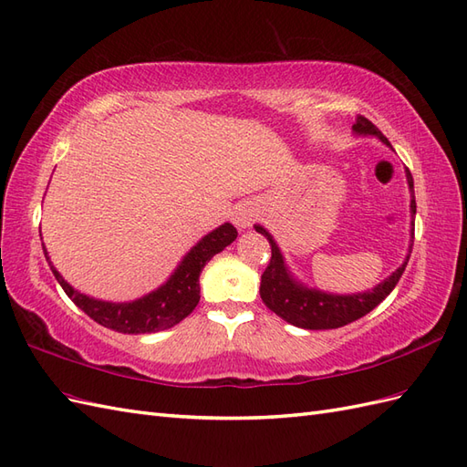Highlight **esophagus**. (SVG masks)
Returning a JSON list of instances; mask_svg holds the SVG:
<instances>
[{"mask_svg": "<svg viewBox=\"0 0 467 467\" xmlns=\"http://www.w3.org/2000/svg\"><path fill=\"white\" fill-rule=\"evenodd\" d=\"M255 215L257 213H255V208L252 206V203H242V206L235 208L232 220H234L237 230H245V227L252 225V222L255 220Z\"/></svg>", "mask_w": 467, "mask_h": 467, "instance_id": "34e87169", "label": "esophagus"}]
</instances>
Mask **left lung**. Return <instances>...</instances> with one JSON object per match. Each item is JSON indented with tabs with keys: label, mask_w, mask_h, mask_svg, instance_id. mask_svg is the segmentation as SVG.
I'll return each mask as SVG.
<instances>
[{
	"label": "left lung",
	"mask_w": 467,
	"mask_h": 467,
	"mask_svg": "<svg viewBox=\"0 0 467 467\" xmlns=\"http://www.w3.org/2000/svg\"><path fill=\"white\" fill-rule=\"evenodd\" d=\"M352 132L357 136H377L382 144L392 148L389 139H386V136L365 117H357L355 124H352ZM406 180H408V188H410V213H412L410 245H408L406 259L402 261L400 267L392 271L389 277L382 279L379 285H374L368 291L338 295V293H328V291L305 285V283H301L299 279H295L291 269L285 264V257H283L277 242L273 240V235L265 230L264 225L255 223L254 225L255 232L265 235L271 245V261L267 269L264 271V275H261V287H259L261 299H264V303L269 306V309L275 315H279L283 321H287L295 327L309 328V331H321V328H338L357 321L389 297L392 289L396 287V283L402 277L414 245L416 200H414V180L408 168H406Z\"/></svg>",
	"instance_id": "left-lung-1"
}]
</instances>
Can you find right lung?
Masks as SVG:
<instances>
[{"label": "right lung", "instance_id": "add662e5", "mask_svg": "<svg viewBox=\"0 0 467 467\" xmlns=\"http://www.w3.org/2000/svg\"><path fill=\"white\" fill-rule=\"evenodd\" d=\"M235 237L237 230L232 223L225 222L220 227H215V230H212L208 235H203L202 240L182 257L178 267L174 269L172 275L166 279V283L144 295V297L129 303L102 301L77 291L63 279L61 273L55 269L45 245L43 254L45 259L49 261L55 279L59 281V285L67 293V297H69L78 309L85 311L90 319L102 327L112 328V331L117 333L144 335L166 331V328L178 325L196 309V305L200 301V273L203 265H206L215 254L223 252L227 245L235 242Z\"/></svg>", "mask_w": 467, "mask_h": 467}]
</instances>
